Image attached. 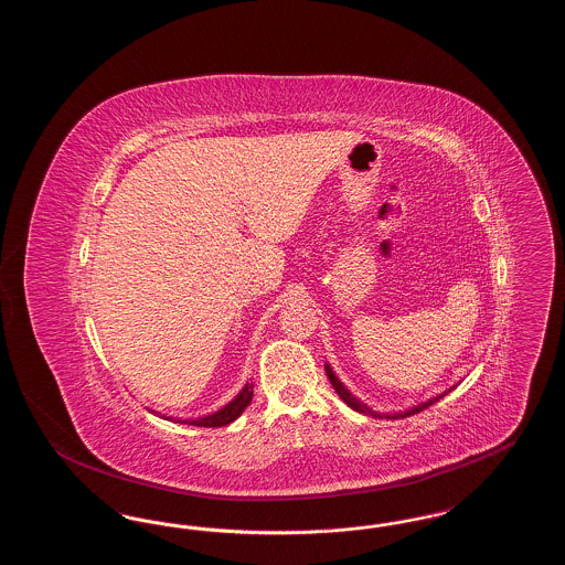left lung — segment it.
I'll list each match as a JSON object with an SVG mask.
<instances>
[{
	"instance_id": "left-lung-1",
	"label": "left lung",
	"mask_w": 565,
	"mask_h": 565,
	"mask_svg": "<svg viewBox=\"0 0 565 565\" xmlns=\"http://www.w3.org/2000/svg\"><path fill=\"white\" fill-rule=\"evenodd\" d=\"M326 375L330 379V383H332V387H334V392L341 396V401L351 406L353 411H358V413H364V415H371V417H379V419H401V417H408V415H415V413H419V411H424V408H428L430 404L438 403L447 392H443L440 396H434L430 401H426V403L417 404V406H411V408H406V411H401V413H376L373 411L371 406H366L364 403H360L353 394H351L350 390L339 381V376L332 373V369H330V364H326ZM451 392V390H449Z\"/></svg>"
}]
</instances>
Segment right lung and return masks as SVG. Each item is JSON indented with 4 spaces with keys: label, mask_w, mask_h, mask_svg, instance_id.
<instances>
[{
    "label": "right lung",
    "mask_w": 565,
    "mask_h": 565,
    "mask_svg": "<svg viewBox=\"0 0 565 565\" xmlns=\"http://www.w3.org/2000/svg\"><path fill=\"white\" fill-rule=\"evenodd\" d=\"M252 396H254V385L252 383H245L242 392L237 394L235 401L222 406L220 411H215L212 415H205V417H199V419H175L180 424H189V426H199V428H220V426H228L231 422H235L245 406L252 403ZM171 419V417H167Z\"/></svg>",
    "instance_id": "obj_1"
}]
</instances>
